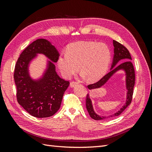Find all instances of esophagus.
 <instances>
[{
  "label": "esophagus",
  "instance_id": "34e87169",
  "mask_svg": "<svg viewBox=\"0 0 152 152\" xmlns=\"http://www.w3.org/2000/svg\"><path fill=\"white\" fill-rule=\"evenodd\" d=\"M78 84V83L76 82H71L70 83V86L71 88H74V87L76 86Z\"/></svg>",
  "mask_w": 152,
  "mask_h": 152
}]
</instances>
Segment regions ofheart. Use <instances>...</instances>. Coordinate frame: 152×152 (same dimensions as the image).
Masks as SVG:
<instances>
[{
    "label": "heart",
    "mask_w": 152,
    "mask_h": 152,
    "mask_svg": "<svg viewBox=\"0 0 152 152\" xmlns=\"http://www.w3.org/2000/svg\"><path fill=\"white\" fill-rule=\"evenodd\" d=\"M110 59V51L106 44L81 41L70 45L66 53L58 58L57 65L64 78H71L80 68L88 81L94 82L107 72Z\"/></svg>",
    "instance_id": "1"
}]
</instances>
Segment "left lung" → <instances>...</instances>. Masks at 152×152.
<instances>
[{
    "label": "left lung",
    "mask_w": 152,
    "mask_h": 152,
    "mask_svg": "<svg viewBox=\"0 0 152 152\" xmlns=\"http://www.w3.org/2000/svg\"><path fill=\"white\" fill-rule=\"evenodd\" d=\"M113 45H114V57H113V61L112 63L110 71L104 76L102 78L95 83L90 84L88 86L89 89H95L101 88L105 83L108 81V80L117 72L119 70H124L125 73V85L126 89H127V96H126V102L122 108L119 109L117 112L113 115L109 116H101L96 114L93 107L92 101L89 97V95L88 94L86 96V108L88 110L89 115L91 118L95 120H102L108 118L114 117L120 115L124 112L125 108L131 104L132 98H133V88L135 83V74L134 66L132 64L131 60H132L131 56L129 51L122 44L119 43L118 42L113 40ZM122 63H121V62Z\"/></svg>",
    "instance_id": "1"
}]
</instances>
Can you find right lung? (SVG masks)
<instances>
[{"mask_svg":"<svg viewBox=\"0 0 152 152\" xmlns=\"http://www.w3.org/2000/svg\"><path fill=\"white\" fill-rule=\"evenodd\" d=\"M37 54H43L50 61L39 79L34 80L29 74L28 67ZM59 53L50 42L40 38L25 48L15 64L14 78L17 88V100L28 114L43 118L54 115L59 109L69 81L62 79L56 71Z\"/></svg>","mask_w":152,"mask_h":152,"instance_id":"add662e5","label":"right lung"}]
</instances>
